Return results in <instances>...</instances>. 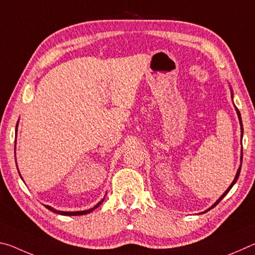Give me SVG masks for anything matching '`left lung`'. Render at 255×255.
Masks as SVG:
<instances>
[{"label":"left lung","mask_w":255,"mask_h":255,"mask_svg":"<svg viewBox=\"0 0 255 255\" xmlns=\"http://www.w3.org/2000/svg\"><path fill=\"white\" fill-rule=\"evenodd\" d=\"M231 94H232V98H233V91H232V88H231ZM234 107H235V105H234ZM235 110H236V114H237V116H239V120H240V125H241V138H243V125H242V118H241V114H240V111H239V109H237V108H236V107H235ZM242 159H243V149H242V150H241V165H240V167H239V170H237V172H236V175H235V178H234V180H233V182L231 183V185H230V187H228V188H227V190H226V191H225V192H224V193H223V195H222L221 197H219V199H218L217 201H216V202H215V204H214L213 206H211V207H209V208H208V209H207V210H205V211H204V213H202V214H205V213H207V211H208V210H210V209H213L215 206H217V205L219 204V201H221V200L223 199V198H224V197H225V196L227 195V193H228V191H230V190L232 189V187H233V185H234V184L236 183V181H237V179H239V176H240V173H241V167H242Z\"/></svg>","instance_id":"obj_1"}]
</instances>
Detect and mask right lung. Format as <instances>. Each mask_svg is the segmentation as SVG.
Here are the masks:
<instances>
[{"label":"right lung","mask_w":255,"mask_h":255,"mask_svg":"<svg viewBox=\"0 0 255 255\" xmlns=\"http://www.w3.org/2000/svg\"><path fill=\"white\" fill-rule=\"evenodd\" d=\"M16 127H18V124H16ZM15 131H16V128H15ZM15 163H16V161H15ZM18 172H19V170H18ZM19 174H20V173H19ZM20 176H21V175H20ZM103 200H105V198H103V199H102L101 201H99L98 204L93 207V208L88 209V210H81V211H60V210H57V209L53 208V207H50V206H48V205H44V206H45L46 208L48 209V210L53 211V213H56V214H59V215H64V216H81V215H86V214L91 213V211H93L94 209L98 208V207L102 204Z\"/></svg>","instance_id":"right-lung-1"}]
</instances>
